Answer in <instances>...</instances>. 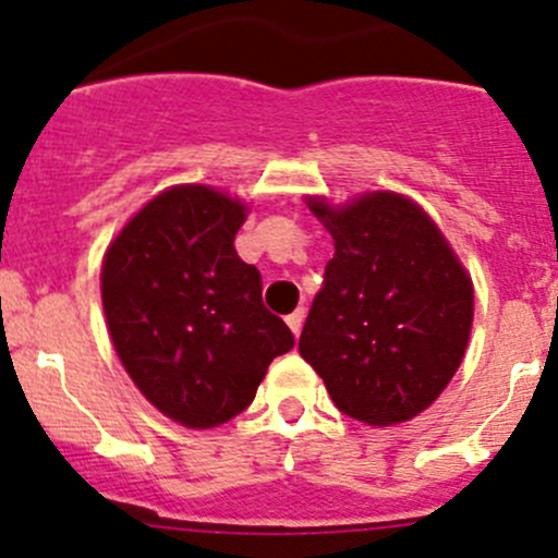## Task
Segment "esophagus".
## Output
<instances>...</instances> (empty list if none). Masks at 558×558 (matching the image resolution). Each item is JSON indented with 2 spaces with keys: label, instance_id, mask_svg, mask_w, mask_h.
<instances>
[{
  "label": "esophagus",
  "instance_id": "obj_1",
  "mask_svg": "<svg viewBox=\"0 0 558 558\" xmlns=\"http://www.w3.org/2000/svg\"><path fill=\"white\" fill-rule=\"evenodd\" d=\"M286 324H289V329L294 331L296 337H300V331H302V324H305V311H302V307H296L294 313H291V315H286Z\"/></svg>",
  "mask_w": 558,
  "mask_h": 558
}]
</instances>
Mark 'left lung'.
<instances>
[{
    "label": "left lung",
    "instance_id": "8db88e82",
    "mask_svg": "<svg viewBox=\"0 0 558 558\" xmlns=\"http://www.w3.org/2000/svg\"><path fill=\"white\" fill-rule=\"evenodd\" d=\"M335 238L300 353L331 402L373 426L408 421L451 384L472 326V280L415 202L378 191L311 199Z\"/></svg>",
    "mask_w": 558,
    "mask_h": 558
}]
</instances>
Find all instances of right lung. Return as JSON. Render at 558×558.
I'll return each mask as SVG.
<instances>
[{
    "label": "right lung",
    "instance_id": "add662e5",
    "mask_svg": "<svg viewBox=\"0 0 558 558\" xmlns=\"http://www.w3.org/2000/svg\"><path fill=\"white\" fill-rule=\"evenodd\" d=\"M245 205L207 185L150 199L107 247L102 305L129 378L165 415L210 429L243 413L275 356L294 348L234 251Z\"/></svg>",
    "mask_w": 558,
    "mask_h": 558
}]
</instances>
